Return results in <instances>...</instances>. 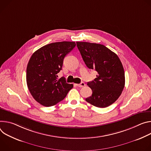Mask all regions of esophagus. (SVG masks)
Wrapping results in <instances>:
<instances>
[{
	"label": "esophagus",
	"mask_w": 151,
	"mask_h": 151,
	"mask_svg": "<svg viewBox=\"0 0 151 151\" xmlns=\"http://www.w3.org/2000/svg\"><path fill=\"white\" fill-rule=\"evenodd\" d=\"M76 85L78 87L82 88V87H84L85 86V83L84 82H81L80 84H76Z\"/></svg>",
	"instance_id": "1"
}]
</instances>
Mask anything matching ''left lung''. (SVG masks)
<instances>
[{
  "mask_svg": "<svg viewBox=\"0 0 151 151\" xmlns=\"http://www.w3.org/2000/svg\"><path fill=\"white\" fill-rule=\"evenodd\" d=\"M85 64L98 74L88 82L92 94L86 101L92 105L104 108L114 103L125 86V73L122 64L116 53L104 45L76 42Z\"/></svg>",
  "mask_w": 151,
  "mask_h": 151,
  "instance_id": "left-lung-1",
  "label": "left lung"
}]
</instances>
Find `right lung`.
Listing matches in <instances>:
<instances>
[{"instance_id":"add662e5","label":"right lung","mask_w":151,"mask_h":151,"mask_svg":"<svg viewBox=\"0 0 151 151\" xmlns=\"http://www.w3.org/2000/svg\"><path fill=\"white\" fill-rule=\"evenodd\" d=\"M75 42H57L45 45L33 53L26 69V81L36 101L50 107L65 98L73 88L64 78L58 79L66 55L76 46Z\"/></svg>"}]
</instances>
